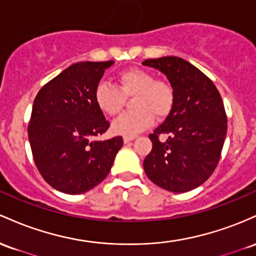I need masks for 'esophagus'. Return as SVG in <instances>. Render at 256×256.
Wrapping results in <instances>:
<instances>
[{
	"label": "esophagus",
	"mask_w": 256,
	"mask_h": 256,
	"mask_svg": "<svg viewBox=\"0 0 256 256\" xmlns=\"http://www.w3.org/2000/svg\"><path fill=\"white\" fill-rule=\"evenodd\" d=\"M134 139H136V136H123V142H124V144L132 142V140Z\"/></svg>",
	"instance_id": "34e87169"
}]
</instances>
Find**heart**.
Wrapping results in <instances>:
<instances>
[{
	"instance_id": "b5f03b06",
	"label": "heart",
	"mask_w": 256,
	"mask_h": 256,
	"mask_svg": "<svg viewBox=\"0 0 256 256\" xmlns=\"http://www.w3.org/2000/svg\"><path fill=\"white\" fill-rule=\"evenodd\" d=\"M132 99L130 112L123 114L112 123V130L124 136H134L152 124L154 117L162 120L173 108L175 93L170 83L154 80V74L142 68H128L117 76V87L102 82L94 90V100L102 112L116 116Z\"/></svg>"
}]
</instances>
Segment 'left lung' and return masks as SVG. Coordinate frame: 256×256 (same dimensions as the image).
<instances>
[{
  "instance_id": "obj_1",
  "label": "left lung",
  "mask_w": 256,
  "mask_h": 256,
  "mask_svg": "<svg viewBox=\"0 0 256 256\" xmlns=\"http://www.w3.org/2000/svg\"><path fill=\"white\" fill-rule=\"evenodd\" d=\"M142 65L166 74L175 93L170 114L148 136L152 150L144 170L166 191H191L209 179L220 160L228 132L222 99L202 71L179 56L148 59Z\"/></svg>"
}]
</instances>
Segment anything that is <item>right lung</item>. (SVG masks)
<instances>
[{
  "label": "right lung",
  "instance_id": "right-lung-1",
  "mask_svg": "<svg viewBox=\"0 0 256 256\" xmlns=\"http://www.w3.org/2000/svg\"><path fill=\"white\" fill-rule=\"evenodd\" d=\"M108 62L68 66L38 92L28 134L34 160L52 188L68 194L92 190L108 176L122 136L94 140L110 123L94 100Z\"/></svg>",
  "mask_w": 256,
  "mask_h": 256
}]
</instances>
